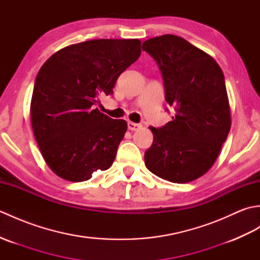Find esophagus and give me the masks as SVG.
Masks as SVG:
<instances>
[{"mask_svg":"<svg viewBox=\"0 0 260 260\" xmlns=\"http://www.w3.org/2000/svg\"><path fill=\"white\" fill-rule=\"evenodd\" d=\"M127 125H128V129L129 131H136V129L141 128V125L140 124L133 123V121H128V123H127Z\"/></svg>","mask_w":260,"mask_h":260,"instance_id":"obj_1","label":"esophagus"}]
</instances>
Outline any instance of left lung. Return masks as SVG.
Returning a JSON list of instances; mask_svg holds the SVG:
<instances>
[{
  "instance_id": "left-lung-1",
  "label": "left lung",
  "mask_w": 260,
  "mask_h": 260,
  "mask_svg": "<svg viewBox=\"0 0 260 260\" xmlns=\"http://www.w3.org/2000/svg\"><path fill=\"white\" fill-rule=\"evenodd\" d=\"M142 49L156 60L165 101L175 109L161 128L150 127L145 165L173 183L194 181L212 168L231 127L223 73L210 54L178 36L148 39Z\"/></svg>"
}]
</instances>
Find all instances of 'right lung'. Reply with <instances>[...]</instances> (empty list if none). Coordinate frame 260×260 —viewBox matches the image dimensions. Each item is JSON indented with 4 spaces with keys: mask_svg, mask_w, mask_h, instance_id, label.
I'll use <instances>...</instances> for the list:
<instances>
[{
    "mask_svg": "<svg viewBox=\"0 0 260 260\" xmlns=\"http://www.w3.org/2000/svg\"><path fill=\"white\" fill-rule=\"evenodd\" d=\"M140 54L139 39H98L60 49L39 70L31 125L43 159L59 178L82 182L112 167L127 123L93 105L113 93Z\"/></svg>",
    "mask_w": 260,
    "mask_h": 260,
    "instance_id": "obj_1",
    "label": "right lung"
}]
</instances>
